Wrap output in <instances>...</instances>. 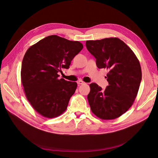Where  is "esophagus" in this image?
Returning <instances> with one entry per match:
<instances>
[{
	"label": "esophagus",
	"instance_id": "esophagus-1",
	"mask_svg": "<svg viewBox=\"0 0 158 158\" xmlns=\"http://www.w3.org/2000/svg\"><path fill=\"white\" fill-rule=\"evenodd\" d=\"M77 84H79V85H84V84H85V82L84 81H81V80H79V81H77Z\"/></svg>",
	"mask_w": 158,
	"mask_h": 158
}]
</instances>
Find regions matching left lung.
<instances>
[{
  "label": "left lung",
  "mask_w": 158,
  "mask_h": 158,
  "mask_svg": "<svg viewBox=\"0 0 158 158\" xmlns=\"http://www.w3.org/2000/svg\"><path fill=\"white\" fill-rule=\"evenodd\" d=\"M88 51L96 59L98 69L108 70L109 85L103 90L89 85L88 100L91 110L104 120L117 118L133 104L142 81L139 62L132 50L117 38L86 41Z\"/></svg>",
  "instance_id": "obj_1"
}]
</instances>
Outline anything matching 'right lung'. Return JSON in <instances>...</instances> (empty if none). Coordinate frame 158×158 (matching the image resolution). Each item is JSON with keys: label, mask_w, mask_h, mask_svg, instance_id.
<instances>
[{"label": "right lung", "mask_w": 158, "mask_h": 158, "mask_svg": "<svg viewBox=\"0 0 158 158\" xmlns=\"http://www.w3.org/2000/svg\"><path fill=\"white\" fill-rule=\"evenodd\" d=\"M83 48L78 41L57 35L40 40L28 48L22 63L21 81L28 101L41 115L52 118L61 114L76 92V82L58 79L69 69Z\"/></svg>", "instance_id": "obj_1"}]
</instances>
